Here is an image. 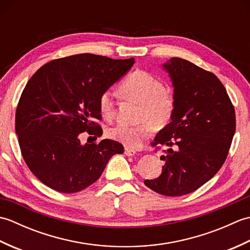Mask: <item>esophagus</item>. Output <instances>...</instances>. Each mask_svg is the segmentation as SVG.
Segmentation results:
<instances>
[{"instance_id":"esophagus-1","label":"esophagus","mask_w":250,"mask_h":250,"mask_svg":"<svg viewBox=\"0 0 250 250\" xmlns=\"http://www.w3.org/2000/svg\"><path fill=\"white\" fill-rule=\"evenodd\" d=\"M136 153V151L134 149H132V148H129V147H125V155L128 156V157H132L134 156Z\"/></svg>"}]
</instances>
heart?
Returning <instances> with one entry per match:
<instances>
[{
  "label": "heart",
  "mask_w": 250,
  "mask_h": 250,
  "mask_svg": "<svg viewBox=\"0 0 250 250\" xmlns=\"http://www.w3.org/2000/svg\"><path fill=\"white\" fill-rule=\"evenodd\" d=\"M125 99L140 104L134 125L119 122L107 129L108 137L122 144L137 148L150 136L152 130L166 126L172 119L175 110V97L166 88L161 78L146 70H136L126 77L120 86ZM100 111L104 118L114 119L116 116L115 93L105 90L99 99Z\"/></svg>",
  "instance_id": "1"
}]
</instances>
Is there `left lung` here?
<instances>
[{"label":"left lung","instance_id":"1","mask_svg":"<svg viewBox=\"0 0 250 250\" xmlns=\"http://www.w3.org/2000/svg\"><path fill=\"white\" fill-rule=\"evenodd\" d=\"M163 67L173 82L175 110L151 144L167 146L162 174L144 184L157 193L179 196L199 189L225 163L235 133V110L215 74L182 58Z\"/></svg>","mask_w":250,"mask_h":250}]
</instances>
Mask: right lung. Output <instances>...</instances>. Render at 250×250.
<instances>
[{
    "label": "right lung",
    "mask_w": 250,
    "mask_h": 250,
    "mask_svg": "<svg viewBox=\"0 0 250 250\" xmlns=\"http://www.w3.org/2000/svg\"><path fill=\"white\" fill-rule=\"evenodd\" d=\"M133 64L134 58L79 54L46 63L30 78L16 109L15 129L26 166L47 187L82 191L97 182L111 157L124 153L116 141L82 145L79 137L83 132L102 135L100 95Z\"/></svg>",
    "instance_id": "right-lung-1"
}]
</instances>
